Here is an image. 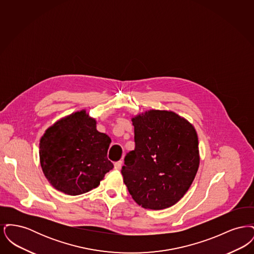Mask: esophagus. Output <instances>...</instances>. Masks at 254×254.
I'll list each match as a JSON object with an SVG mask.
<instances>
[{
	"label": "esophagus",
	"mask_w": 254,
	"mask_h": 254,
	"mask_svg": "<svg viewBox=\"0 0 254 254\" xmlns=\"http://www.w3.org/2000/svg\"><path fill=\"white\" fill-rule=\"evenodd\" d=\"M122 166H123V162L122 161H118V162H116L114 164V169L119 170V169H121Z\"/></svg>",
	"instance_id": "esophagus-1"
}]
</instances>
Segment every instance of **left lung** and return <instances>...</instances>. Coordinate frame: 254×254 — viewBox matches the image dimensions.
<instances>
[{
  "label": "left lung",
  "mask_w": 254,
  "mask_h": 254,
  "mask_svg": "<svg viewBox=\"0 0 254 254\" xmlns=\"http://www.w3.org/2000/svg\"><path fill=\"white\" fill-rule=\"evenodd\" d=\"M135 148L125 157L124 182L139 205L164 209L188 191L199 168L193 126L175 112L148 110L132 118Z\"/></svg>",
  "instance_id": "8db88e82"
}]
</instances>
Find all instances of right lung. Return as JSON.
<instances>
[{
	"mask_svg": "<svg viewBox=\"0 0 254 254\" xmlns=\"http://www.w3.org/2000/svg\"><path fill=\"white\" fill-rule=\"evenodd\" d=\"M111 140L96 129L85 110L56 122L40 141V162L49 183L59 191L80 195L95 189L113 169L108 149Z\"/></svg>",
	"mask_w": 254,
	"mask_h": 254,
	"instance_id": "1",
	"label": "right lung"
}]
</instances>
